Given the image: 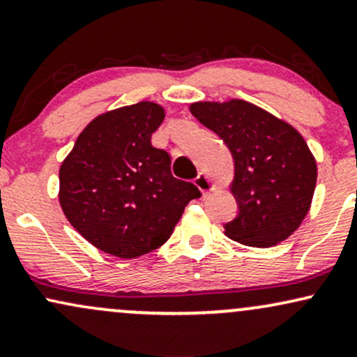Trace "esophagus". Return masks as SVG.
I'll use <instances>...</instances> for the list:
<instances>
[{
  "label": "esophagus",
  "instance_id": "1",
  "mask_svg": "<svg viewBox=\"0 0 357 357\" xmlns=\"http://www.w3.org/2000/svg\"><path fill=\"white\" fill-rule=\"evenodd\" d=\"M195 184L199 188V191H202L203 195H206V192H210L213 188H215V184H213L211 179L208 178L206 174H203V173H199L198 176H196Z\"/></svg>",
  "mask_w": 357,
  "mask_h": 357
}]
</instances>
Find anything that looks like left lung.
Instances as JSON below:
<instances>
[{"label": "left lung", "mask_w": 357, "mask_h": 357, "mask_svg": "<svg viewBox=\"0 0 357 357\" xmlns=\"http://www.w3.org/2000/svg\"><path fill=\"white\" fill-rule=\"evenodd\" d=\"M191 114L223 139L235 162L231 192L236 218L225 225L231 240L270 247L301 227L312 202L317 166L292 126L250 102H196Z\"/></svg>", "instance_id": "left-lung-1"}]
</instances>
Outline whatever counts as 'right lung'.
<instances>
[{
	"label": "right lung",
	"instance_id": "right-lung-1",
	"mask_svg": "<svg viewBox=\"0 0 357 357\" xmlns=\"http://www.w3.org/2000/svg\"><path fill=\"white\" fill-rule=\"evenodd\" d=\"M165 109L139 102L93 119L60 167V204L93 247L119 258L159 248L184 208L202 196L171 173V155L151 144Z\"/></svg>",
	"mask_w": 357,
	"mask_h": 357
}]
</instances>
